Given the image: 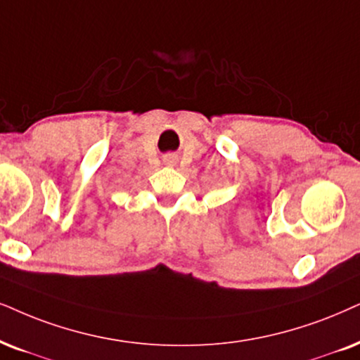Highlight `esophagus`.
<instances>
[{
    "label": "esophagus",
    "mask_w": 360,
    "mask_h": 360,
    "mask_svg": "<svg viewBox=\"0 0 360 360\" xmlns=\"http://www.w3.org/2000/svg\"><path fill=\"white\" fill-rule=\"evenodd\" d=\"M176 161L177 159L174 154H167V156H165V165H167V166H174Z\"/></svg>",
    "instance_id": "obj_1"
}]
</instances>
